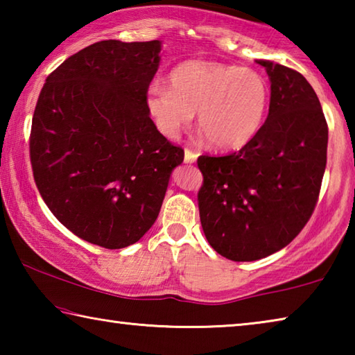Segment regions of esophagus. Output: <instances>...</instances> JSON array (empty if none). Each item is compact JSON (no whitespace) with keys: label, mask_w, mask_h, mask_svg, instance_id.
<instances>
[{"label":"esophagus","mask_w":355,"mask_h":355,"mask_svg":"<svg viewBox=\"0 0 355 355\" xmlns=\"http://www.w3.org/2000/svg\"><path fill=\"white\" fill-rule=\"evenodd\" d=\"M196 159H197V153H194L189 148H186L184 150V163H188V164L196 163Z\"/></svg>","instance_id":"1"}]
</instances>
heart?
Segmentation results:
<instances>
[{"instance_id":"b5f03b06","label":"heart","mask_w":355,"mask_h":355,"mask_svg":"<svg viewBox=\"0 0 355 355\" xmlns=\"http://www.w3.org/2000/svg\"><path fill=\"white\" fill-rule=\"evenodd\" d=\"M171 87L152 84L147 107L167 137L197 122L218 148H238L261 128L269 105V86L254 69L214 61H186L169 75Z\"/></svg>"}]
</instances>
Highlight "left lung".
<instances>
[{
  "label": "left lung",
  "instance_id": "left-lung-1",
  "mask_svg": "<svg viewBox=\"0 0 355 355\" xmlns=\"http://www.w3.org/2000/svg\"><path fill=\"white\" fill-rule=\"evenodd\" d=\"M271 81L269 114L238 152L202 155L199 211L211 248L254 261L290 244L320 197L327 163V122L313 87L272 61H257Z\"/></svg>",
  "mask_w": 355,
  "mask_h": 355
}]
</instances>
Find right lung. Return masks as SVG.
Wrapping results in <instances>:
<instances>
[{"mask_svg": "<svg viewBox=\"0 0 355 355\" xmlns=\"http://www.w3.org/2000/svg\"><path fill=\"white\" fill-rule=\"evenodd\" d=\"M161 42L101 40L48 75L29 156L42 199L84 241L122 249L158 218L182 147L156 130L147 92Z\"/></svg>", "mask_w": 355, "mask_h": 355, "instance_id": "right-lung-1", "label": "right lung"}]
</instances>
